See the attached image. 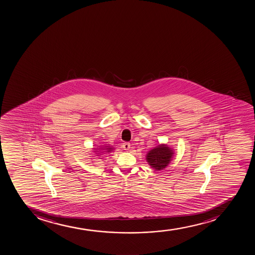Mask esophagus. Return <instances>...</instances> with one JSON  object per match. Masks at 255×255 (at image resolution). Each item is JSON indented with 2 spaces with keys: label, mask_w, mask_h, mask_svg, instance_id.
I'll list each match as a JSON object with an SVG mask.
<instances>
[{
  "label": "esophagus",
  "mask_w": 255,
  "mask_h": 255,
  "mask_svg": "<svg viewBox=\"0 0 255 255\" xmlns=\"http://www.w3.org/2000/svg\"><path fill=\"white\" fill-rule=\"evenodd\" d=\"M122 147H123L124 150H126V151H129V149H130V143H123V145H122Z\"/></svg>",
  "instance_id": "esophagus-1"
}]
</instances>
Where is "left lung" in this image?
I'll list each match as a JSON object with an SVG mask.
<instances>
[{"instance_id":"obj_1","label":"left lung","mask_w":255,"mask_h":255,"mask_svg":"<svg viewBox=\"0 0 255 255\" xmlns=\"http://www.w3.org/2000/svg\"><path fill=\"white\" fill-rule=\"evenodd\" d=\"M173 151L166 145H159L148 152L146 161L156 170H162L167 167L171 162Z\"/></svg>"}]
</instances>
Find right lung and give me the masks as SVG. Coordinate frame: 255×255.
Here are the masks:
<instances>
[{"instance_id":"right-lung-1","label":"right lung","mask_w":255,"mask_h":255,"mask_svg":"<svg viewBox=\"0 0 255 255\" xmlns=\"http://www.w3.org/2000/svg\"><path fill=\"white\" fill-rule=\"evenodd\" d=\"M108 150H109V151H107L108 152H110V149H111V148H107Z\"/></svg>"}]
</instances>
